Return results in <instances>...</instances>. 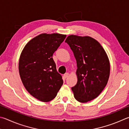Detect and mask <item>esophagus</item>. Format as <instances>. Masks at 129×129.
Segmentation results:
<instances>
[{
	"label": "esophagus",
	"instance_id": "1",
	"mask_svg": "<svg viewBox=\"0 0 129 129\" xmlns=\"http://www.w3.org/2000/svg\"><path fill=\"white\" fill-rule=\"evenodd\" d=\"M69 74L68 73H65V74L64 75V78H68V77H69Z\"/></svg>",
	"mask_w": 129,
	"mask_h": 129
}]
</instances>
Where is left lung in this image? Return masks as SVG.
<instances>
[{"mask_svg":"<svg viewBox=\"0 0 129 129\" xmlns=\"http://www.w3.org/2000/svg\"><path fill=\"white\" fill-rule=\"evenodd\" d=\"M77 61V83L72 87L77 101L87 103L95 99L106 86L110 62L106 52L96 39L89 36L71 35L65 41Z\"/></svg>","mask_w":129,"mask_h":129,"instance_id":"obj_1","label":"left lung"}]
</instances>
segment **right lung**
<instances>
[{"label":"right lung","instance_id":"1","mask_svg":"<svg viewBox=\"0 0 129 129\" xmlns=\"http://www.w3.org/2000/svg\"><path fill=\"white\" fill-rule=\"evenodd\" d=\"M66 37L58 33L39 34L27 42L20 55L18 71L23 85L41 102L54 99L63 84L52 55Z\"/></svg>","mask_w":129,"mask_h":129}]
</instances>
